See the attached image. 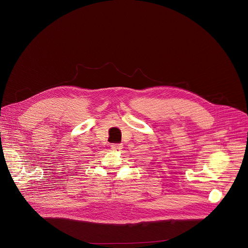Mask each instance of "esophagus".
<instances>
[{"label":"esophagus","instance_id":"34e87169","mask_svg":"<svg viewBox=\"0 0 248 248\" xmlns=\"http://www.w3.org/2000/svg\"><path fill=\"white\" fill-rule=\"evenodd\" d=\"M110 147H111V149L114 150V151L122 150V149H123V145H122V144H112Z\"/></svg>","mask_w":248,"mask_h":248}]
</instances>
